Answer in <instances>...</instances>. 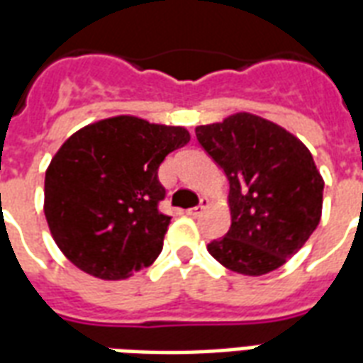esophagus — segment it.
<instances>
[{
    "label": "esophagus",
    "mask_w": 363,
    "mask_h": 363,
    "mask_svg": "<svg viewBox=\"0 0 363 363\" xmlns=\"http://www.w3.org/2000/svg\"><path fill=\"white\" fill-rule=\"evenodd\" d=\"M208 207V201L207 199H201V203L199 205H197V207H191V208H187V214H189V216H199L201 213H203V211H205V208Z\"/></svg>",
    "instance_id": "obj_1"
}]
</instances>
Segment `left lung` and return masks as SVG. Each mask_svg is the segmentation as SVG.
<instances>
[{"label": "left lung", "instance_id": "obj_1", "mask_svg": "<svg viewBox=\"0 0 363 363\" xmlns=\"http://www.w3.org/2000/svg\"><path fill=\"white\" fill-rule=\"evenodd\" d=\"M195 135L230 184L232 226L208 253L247 277L284 265L321 218L325 184L308 147L253 113L199 125Z\"/></svg>", "mask_w": 363, "mask_h": 363}]
</instances>
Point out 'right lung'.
<instances>
[{
    "instance_id": "1",
    "label": "right lung",
    "mask_w": 363,
    "mask_h": 363,
    "mask_svg": "<svg viewBox=\"0 0 363 363\" xmlns=\"http://www.w3.org/2000/svg\"><path fill=\"white\" fill-rule=\"evenodd\" d=\"M189 143L184 127L120 116L83 127L46 170L44 213L57 247L81 271L121 280L152 265L170 216L158 166Z\"/></svg>"
}]
</instances>
